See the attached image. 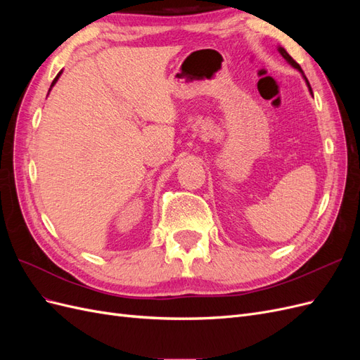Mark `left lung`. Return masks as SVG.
Wrapping results in <instances>:
<instances>
[{"instance_id": "8db88e82", "label": "left lung", "mask_w": 360, "mask_h": 360, "mask_svg": "<svg viewBox=\"0 0 360 360\" xmlns=\"http://www.w3.org/2000/svg\"><path fill=\"white\" fill-rule=\"evenodd\" d=\"M278 52L281 53V56L282 57H284L285 58V61L290 64V66H292L294 69H296V70H299L300 73H302V76H303V79H304V82H307V85H308V90H309V93L312 94V89H311V85H309V82H308V79H307V76H304V73H303V70H302V68L299 66V64L296 63V61H294L290 56H288V52L284 49V48H282V46H278Z\"/></svg>"}]
</instances>
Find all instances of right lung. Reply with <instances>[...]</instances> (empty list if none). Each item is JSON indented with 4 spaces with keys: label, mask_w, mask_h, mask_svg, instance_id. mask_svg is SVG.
Masks as SVG:
<instances>
[{
    "label": "right lung",
    "mask_w": 360,
    "mask_h": 360,
    "mask_svg": "<svg viewBox=\"0 0 360 360\" xmlns=\"http://www.w3.org/2000/svg\"><path fill=\"white\" fill-rule=\"evenodd\" d=\"M61 73H63V70H61V72H60V73H58V75L56 76V79H53V81H52V84H51V89H49V91L52 90V86H53V85H56V84H57V81L60 79V76H61ZM49 91H48V94H49Z\"/></svg>",
    "instance_id": "1"
}]
</instances>
